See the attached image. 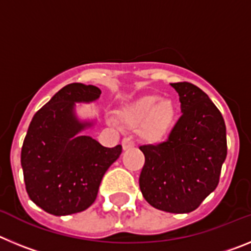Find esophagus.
Segmentation results:
<instances>
[{"label": "esophagus", "instance_id": "1", "mask_svg": "<svg viewBox=\"0 0 251 251\" xmlns=\"http://www.w3.org/2000/svg\"><path fill=\"white\" fill-rule=\"evenodd\" d=\"M122 146H123V151L132 150L134 147V142L130 141L129 138H124L123 142H122Z\"/></svg>", "mask_w": 251, "mask_h": 251}]
</instances>
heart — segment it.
Masks as SVG:
<instances>
[{
    "label": "heart",
    "mask_w": 251,
    "mask_h": 251,
    "mask_svg": "<svg viewBox=\"0 0 251 251\" xmlns=\"http://www.w3.org/2000/svg\"><path fill=\"white\" fill-rule=\"evenodd\" d=\"M118 118L126 127H139V136L150 145H159L170 137L177 121V106L172 99L147 94L119 110Z\"/></svg>",
    "instance_id": "b5f03b06"
}]
</instances>
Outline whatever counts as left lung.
Wrapping results in <instances>:
<instances>
[{
  "mask_svg": "<svg viewBox=\"0 0 251 251\" xmlns=\"http://www.w3.org/2000/svg\"><path fill=\"white\" fill-rule=\"evenodd\" d=\"M171 86L178 93L182 115L167 142L139 148L146 158L139 188L154 208L188 214L217 187L227 153L226 127L200 88L190 83Z\"/></svg>",
  "mask_w": 251,
  "mask_h": 251,
  "instance_id": "8db88e82",
  "label": "left lung"
}]
</instances>
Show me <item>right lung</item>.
Listing matches in <instances>:
<instances>
[{
  "instance_id": "right-lung-1",
  "label": "right lung",
  "mask_w": 251,
  "mask_h": 251,
  "mask_svg": "<svg viewBox=\"0 0 251 251\" xmlns=\"http://www.w3.org/2000/svg\"><path fill=\"white\" fill-rule=\"evenodd\" d=\"M101 90L73 83L64 86L34 115L21 150V166L30 200L55 216L81 212L97 199L106 170L122 146L106 148L86 130L97 117L81 118L76 104L98 100Z\"/></svg>"
}]
</instances>
